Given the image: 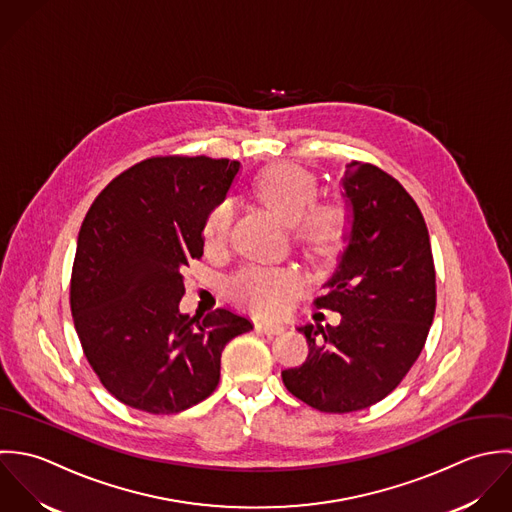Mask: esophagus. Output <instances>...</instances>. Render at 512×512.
I'll use <instances>...</instances> for the list:
<instances>
[{"label": "esophagus", "mask_w": 512, "mask_h": 512, "mask_svg": "<svg viewBox=\"0 0 512 512\" xmlns=\"http://www.w3.org/2000/svg\"><path fill=\"white\" fill-rule=\"evenodd\" d=\"M255 328L259 332H265V334H281V332H285L283 324H275V322H267V320H257Z\"/></svg>", "instance_id": "esophagus-1"}]
</instances>
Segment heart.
<instances>
[{"label": "heart", "mask_w": 512, "mask_h": 512, "mask_svg": "<svg viewBox=\"0 0 512 512\" xmlns=\"http://www.w3.org/2000/svg\"><path fill=\"white\" fill-rule=\"evenodd\" d=\"M263 204L293 223L295 237L320 255L334 253L348 233V213L342 205L314 204L316 182L307 170L293 164H275L263 170L255 182ZM233 219V205L223 200L207 213L204 241L207 247H219L227 241ZM303 289L297 271L285 267H245L237 271L227 285L229 297L263 316L283 314L295 295Z\"/></svg>", "instance_id": "heart-1"}]
</instances>
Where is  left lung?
I'll return each instance as SVG.
<instances>
[{"mask_svg":"<svg viewBox=\"0 0 512 512\" xmlns=\"http://www.w3.org/2000/svg\"><path fill=\"white\" fill-rule=\"evenodd\" d=\"M340 182L352 233L314 307L342 320L299 326L307 360L281 372L295 398L326 413L370 408L400 386L425 346L437 299L427 225L406 188L364 162L346 164Z\"/></svg>","mask_w":512,"mask_h":512,"instance_id":"8db88e82","label":"left lung"}]
</instances>
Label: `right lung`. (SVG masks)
I'll use <instances>...</instances> for the list:
<instances>
[{
  "mask_svg": "<svg viewBox=\"0 0 512 512\" xmlns=\"http://www.w3.org/2000/svg\"><path fill=\"white\" fill-rule=\"evenodd\" d=\"M237 160L152 156L118 174L89 207L71 273L83 352L122 404L154 415L204 402L225 344L253 330L215 308L182 314L184 267L204 255L205 217L223 202Z\"/></svg>",
  "mask_w": 512,
  "mask_h": 512,
  "instance_id": "add662e5",
  "label": "right lung"
}]
</instances>
